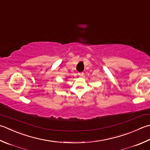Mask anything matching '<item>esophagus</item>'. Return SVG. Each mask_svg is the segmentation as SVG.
<instances>
[{
  "instance_id": "obj_1",
  "label": "esophagus",
  "mask_w": 150,
  "mask_h": 150,
  "mask_svg": "<svg viewBox=\"0 0 150 150\" xmlns=\"http://www.w3.org/2000/svg\"><path fill=\"white\" fill-rule=\"evenodd\" d=\"M78 75L80 76V77H83V76L84 75V73H79Z\"/></svg>"
}]
</instances>
